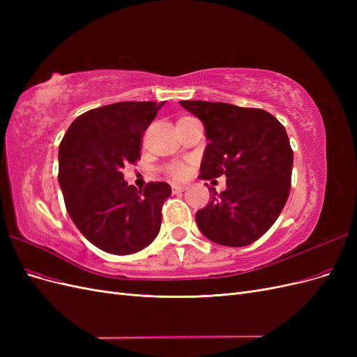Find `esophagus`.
Here are the masks:
<instances>
[{
    "mask_svg": "<svg viewBox=\"0 0 357 357\" xmlns=\"http://www.w3.org/2000/svg\"><path fill=\"white\" fill-rule=\"evenodd\" d=\"M186 189H188V186H185V185H172V193L185 192Z\"/></svg>",
    "mask_w": 357,
    "mask_h": 357,
    "instance_id": "esophagus-1",
    "label": "esophagus"
}]
</instances>
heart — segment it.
<instances>
[{"label": "heart", "instance_id": "heart-1", "mask_svg": "<svg viewBox=\"0 0 357 357\" xmlns=\"http://www.w3.org/2000/svg\"><path fill=\"white\" fill-rule=\"evenodd\" d=\"M165 171L169 177L176 178V180H181L188 176L189 168L186 164H183V162H172V164H169L165 168Z\"/></svg>", "mask_w": 357, "mask_h": 357}]
</instances>
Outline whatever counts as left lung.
<instances>
[{
  "mask_svg": "<svg viewBox=\"0 0 357 357\" xmlns=\"http://www.w3.org/2000/svg\"><path fill=\"white\" fill-rule=\"evenodd\" d=\"M180 104L204 123L208 139L199 177H226V189L218 193L208 188L211 201L197 211L199 231L228 247L255 243L274 225L290 192L294 152L284 126L261 109L208 101Z\"/></svg>",
  "mask_w": 357,
  "mask_h": 357,
  "instance_id": "obj_1",
  "label": "left lung"
}]
</instances>
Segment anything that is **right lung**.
<instances>
[{"instance_id":"add662e5","label":"right lung","mask_w":357,"mask_h":357,"mask_svg":"<svg viewBox=\"0 0 357 357\" xmlns=\"http://www.w3.org/2000/svg\"><path fill=\"white\" fill-rule=\"evenodd\" d=\"M164 102L126 101L83 113L59 144V185L71 220L95 247L132 255L160 229L162 204L171 195L164 181L137 190L122 168L134 164L142 138Z\"/></svg>"}]
</instances>
